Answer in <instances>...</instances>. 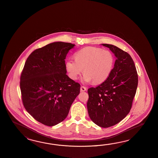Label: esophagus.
<instances>
[{
	"instance_id": "34e87169",
	"label": "esophagus",
	"mask_w": 158,
	"mask_h": 158,
	"mask_svg": "<svg viewBox=\"0 0 158 158\" xmlns=\"http://www.w3.org/2000/svg\"><path fill=\"white\" fill-rule=\"evenodd\" d=\"M86 90V88L85 86H81V91H85Z\"/></svg>"
}]
</instances>
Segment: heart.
I'll list each match as a JSON object with an SVG mask.
<instances>
[{
  "mask_svg": "<svg viewBox=\"0 0 158 158\" xmlns=\"http://www.w3.org/2000/svg\"><path fill=\"white\" fill-rule=\"evenodd\" d=\"M75 60H68L66 68L69 77L76 80L83 72V81L94 84L105 81L113 70L115 57L110 51L96 47H86L75 55Z\"/></svg>",
  "mask_w": 158,
  "mask_h": 158,
  "instance_id": "b5f03b06",
  "label": "heart"
}]
</instances>
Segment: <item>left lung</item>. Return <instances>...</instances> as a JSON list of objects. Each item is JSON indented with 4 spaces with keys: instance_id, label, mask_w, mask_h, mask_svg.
<instances>
[{
    "instance_id": "8db88e82",
    "label": "left lung",
    "mask_w": 158,
    "mask_h": 158,
    "mask_svg": "<svg viewBox=\"0 0 158 158\" xmlns=\"http://www.w3.org/2000/svg\"><path fill=\"white\" fill-rule=\"evenodd\" d=\"M116 60L109 77L96 87L88 89L89 115L98 126L106 128L118 123L128 115L138 85L134 61L127 52L108 44H102Z\"/></svg>"
}]
</instances>
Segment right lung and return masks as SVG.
Segmentation results:
<instances>
[{
	"label": "right lung",
	"instance_id": "obj_1",
	"mask_svg": "<svg viewBox=\"0 0 158 158\" xmlns=\"http://www.w3.org/2000/svg\"><path fill=\"white\" fill-rule=\"evenodd\" d=\"M75 44L50 43L34 50L25 63L20 89L25 110L42 124L53 126L67 118L81 85L67 76L65 58Z\"/></svg>",
	"mask_w": 158,
	"mask_h": 158
}]
</instances>
